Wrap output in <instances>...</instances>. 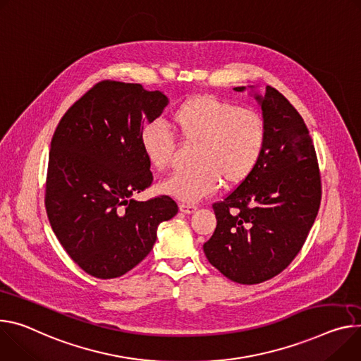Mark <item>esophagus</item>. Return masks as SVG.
Segmentation results:
<instances>
[{
  "instance_id": "esophagus-1",
  "label": "esophagus",
  "mask_w": 361,
  "mask_h": 361,
  "mask_svg": "<svg viewBox=\"0 0 361 361\" xmlns=\"http://www.w3.org/2000/svg\"><path fill=\"white\" fill-rule=\"evenodd\" d=\"M195 210H197V206L187 204V203H180V212H183V213H185V214H191V213H194Z\"/></svg>"
}]
</instances>
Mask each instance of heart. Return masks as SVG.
<instances>
[{
	"instance_id": "1",
	"label": "heart",
	"mask_w": 361,
	"mask_h": 361,
	"mask_svg": "<svg viewBox=\"0 0 361 361\" xmlns=\"http://www.w3.org/2000/svg\"><path fill=\"white\" fill-rule=\"evenodd\" d=\"M170 125L184 145H197L195 167L177 171L162 191L194 203L224 187L243 184L257 169L268 147V125L253 109L214 94H197L178 104ZM140 147L149 166L166 171L177 157V144L167 128L148 122L140 133Z\"/></svg>"
}]
</instances>
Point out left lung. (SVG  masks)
<instances>
[{"label":"left lung","instance_id":"left-lung-1","mask_svg":"<svg viewBox=\"0 0 361 361\" xmlns=\"http://www.w3.org/2000/svg\"><path fill=\"white\" fill-rule=\"evenodd\" d=\"M256 99L268 125L265 155L243 184L213 204L217 226L203 245L210 264L243 285L265 282L290 264L321 203L318 159L302 116L275 87Z\"/></svg>","mask_w":361,"mask_h":361}]
</instances>
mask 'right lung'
<instances>
[{
    "mask_svg": "<svg viewBox=\"0 0 361 361\" xmlns=\"http://www.w3.org/2000/svg\"><path fill=\"white\" fill-rule=\"evenodd\" d=\"M167 96L138 83L102 80L60 119L50 145L44 204L60 245L86 274L111 279L151 252L161 221L178 213L169 195L133 199L152 184L141 147Z\"/></svg>",
    "mask_w": 361,
    "mask_h": 361,
    "instance_id": "obj_1",
    "label": "right lung"
}]
</instances>
